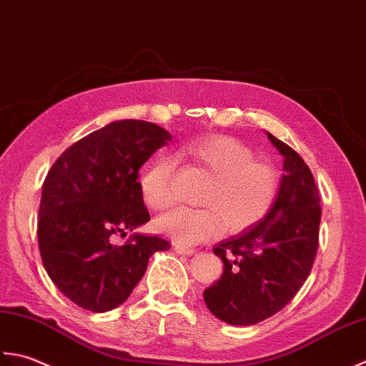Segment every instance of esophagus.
Wrapping results in <instances>:
<instances>
[{
    "label": "esophagus",
    "mask_w": 366,
    "mask_h": 366,
    "mask_svg": "<svg viewBox=\"0 0 366 366\" xmlns=\"http://www.w3.org/2000/svg\"><path fill=\"white\" fill-rule=\"evenodd\" d=\"M174 249L175 252H178V254H186V256H192L194 252H196L194 248H188V246H183V244H175Z\"/></svg>",
    "instance_id": "obj_1"
}]
</instances>
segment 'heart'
<instances>
[{
    "instance_id": "1",
    "label": "heart",
    "mask_w": 366,
    "mask_h": 366,
    "mask_svg": "<svg viewBox=\"0 0 366 366\" xmlns=\"http://www.w3.org/2000/svg\"><path fill=\"white\" fill-rule=\"evenodd\" d=\"M182 154L212 175L200 197L207 207H178L156 221V229L183 246H192L227 232H243L267 218L280 192L278 170L254 161V153L230 137L192 140ZM145 204L153 210H166L175 202L174 162L156 158L140 178Z\"/></svg>"
}]
</instances>
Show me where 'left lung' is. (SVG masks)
Listing matches in <instances>:
<instances>
[{
	"mask_svg": "<svg viewBox=\"0 0 366 366\" xmlns=\"http://www.w3.org/2000/svg\"><path fill=\"white\" fill-rule=\"evenodd\" d=\"M267 137L285 156L277 202L259 224L214 246L224 272L204 290L208 310L232 325H254L285 308L310 277L319 246L315 177L295 150Z\"/></svg>",
	"mask_w": 366,
	"mask_h": 366,
	"instance_id": "1",
	"label": "left lung"
}]
</instances>
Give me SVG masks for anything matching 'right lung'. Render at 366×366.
<instances>
[{
    "instance_id": "1",
    "label": "right lung",
    "mask_w": 366,
    "mask_h": 366,
    "mask_svg": "<svg viewBox=\"0 0 366 366\" xmlns=\"http://www.w3.org/2000/svg\"><path fill=\"white\" fill-rule=\"evenodd\" d=\"M172 139L144 120L114 122L88 134L55 161L42 184L37 242L61 294L80 308H117L144 277L148 259L170 243L132 234L150 221L139 169Z\"/></svg>"
}]
</instances>
